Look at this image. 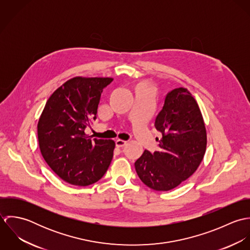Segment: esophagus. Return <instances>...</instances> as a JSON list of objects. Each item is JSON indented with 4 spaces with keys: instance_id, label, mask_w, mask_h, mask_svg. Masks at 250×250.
I'll return each instance as SVG.
<instances>
[{
    "instance_id": "1",
    "label": "esophagus",
    "mask_w": 250,
    "mask_h": 250,
    "mask_svg": "<svg viewBox=\"0 0 250 250\" xmlns=\"http://www.w3.org/2000/svg\"><path fill=\"white\" fill-rule=\"evenodd\" d=\"M126 144H127V142H126V141H123V140H116V141H115L116 147H123V146H125Z\"/></svg>"
}]
</instances>
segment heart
Here are the masks:
<instances>
[{
	"mask_svg": "<svg viewBox=\"0 0 250 250\" xmlns=\"http://www.w3.org/2000/svg\"><path fill=\"white\" fill-rule=\"evenodd\" d=\"M140 85H143V86H145V87H148V88H151V89H152L151 85H150L149 83H141Z\"/></svg>",
	"mask_w": 250,
	"mask_h": 250,
	"instance_id": "heart-1",
	"label": "heart"
}]
</instances>
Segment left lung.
Instances as JSON below:
<instances>
[{"mask_svg":"<svg viewBox=\"0 0 250 250\" xmlns=\"http://www.w3.org/2000/svg\"><path fill=\"white\" fill-rule=\"evenodd\" d=\"M155 127L162 134L160 149L144 150L135 167L143 184L167 191L195 172L206 152L207 133L197 102L184 87L167 93Z\"/></svg>","mask_w":250,"mask_h":250,"instance_id":"left-lung-1","label":"left lung"}]
</instances>
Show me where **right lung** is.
<instances>
[{
  "mask_svg": "<svg viewBox=\"0 0 250 250\" xmlns=\"http://www.w3.org/2000/svg\"><path fill=\"white\" fill-rule=\"evenodd\" d=\"M112 78L75 77L48 99L37 124L40 152L51 169L74 186L102 178L113 157L111 140H91L84 129L93 117L103 89Z\"/></svg>",
  "mask_w": 250,
  "mask_h": 250,
  "instance_id": "obj_1",
  "label": "right lung"
}]
</instances>
